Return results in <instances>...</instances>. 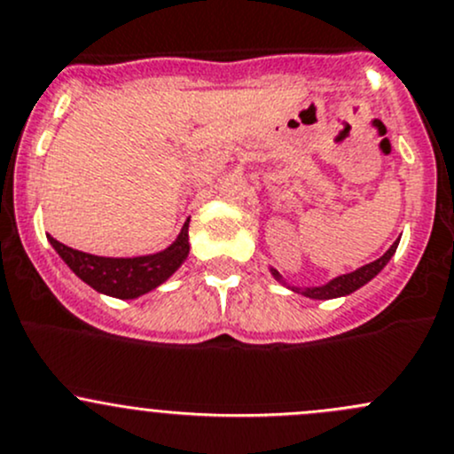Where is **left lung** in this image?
Here are the masks:
<instances>
[{"instance_id":"1","label":"left lung","mask_w":454,"mask_h":454,"mask_svg":"<svg viewBox=\"0 0 454 454\" xmlns=\"http://www.w3.org/2000/svg\"><path fill=\"white\" fill-rule=\"evenodd\" d=\"M398 242L400 240H395L394 245H391V249L387 251V254L382 255V258L369 262V264L361 266V269L352 270V273H348V275H339V278H334V279H332V282L324 284V286H312V288H295V286H291V288L295 293H301V295H306V297H310V299H334V297L349 295V293H354V291H358V288H361V286H365L369 279H373L378 273H380L382 269H385L387 262L391 260V255H394L395 249H398ZM270 273L275 275V279H279V282H282V278H279L278 270L270 269Z\"/></svg>"}]
</instances>
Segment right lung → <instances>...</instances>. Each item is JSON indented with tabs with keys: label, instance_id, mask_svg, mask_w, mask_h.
<instances>
[{
	"label": "right lung",
	"instance_id": "add662e5",
	"mask_svg": "<svg viewBox=\"0 0 454 454\" xmlns=\"http://www.w3.org/2000/svg\"><path fill=\"white\" fill-rule=\"evenodd\" d=\"M188 225L190 221L168 249L153 255H139V258H100V255L72 249L52 236H50V242L56 254L65 260V264L98 293L118 299H135L166 282L184 264L190 254Z\"/></svg>",
	"mask_w": 454,
	"mask_h": 454
}]
</instances>
